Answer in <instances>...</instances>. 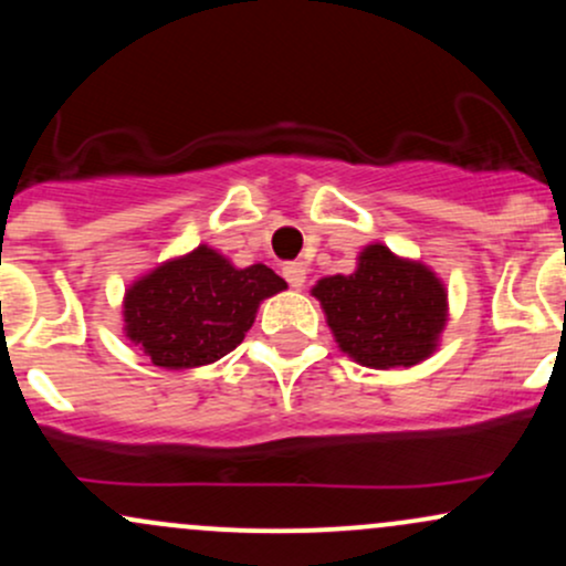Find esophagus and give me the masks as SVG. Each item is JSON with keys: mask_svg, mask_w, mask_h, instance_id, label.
Returning a JSON list of instances; mask_svg holds the SVG:
<instances>
[{"mask_svg": "<svg viewBox=\"0 0 566 566\" xmlns=\"http://www.w3.org/2000/svg\"><path fill=\"white\" fill-rule=\"evenodd\" d=\"M282 274L292 284V287H303L305 284V265L303 263H284Z\"/></svg>", "mask_w": 566, "mask_h": 566, "instance_id": "esophagus-1", "label": "esophagus"}]
</instances>
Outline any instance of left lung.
Wrapping results in <instances>:
<instances>
[{
    "mask_svg": "<svg viewBox=\"0 0 566 566\" xmlns=\"http://www.w3.org/2000/svg\"><path fill=\"white\" fill-rule=\"evenodd\" d=\"M311 295L322 303L337 346L361 367L420 365L447 324L441 279L378 242L359 252L354 274L324 276Z\"/></svg>",
    "mask_w": 566,
    "mask_h": 566,
    "instance_id": "left-lung-1",
    "label": "left lung"
}]
</instances>
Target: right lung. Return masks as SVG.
Listing matches in <instances>:
<instances>
[{"label":"right lung","mask_w":566,"mask_h":566,"mask_svg":"<svg viewBox=\"0 0 566 566\" xmlns=\"http://www.w3.org/2000/svg\"><path fill=\"white\" fill-rule=\"evenodd\" d=\"M287 287L269 265L237 269L212 247L157 265L125 292V335L151 365L191 369L231 354L258 305Z\"/></svg>","instance_id":"right-lung-1"}]
</instances>
